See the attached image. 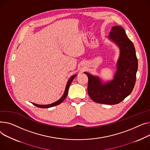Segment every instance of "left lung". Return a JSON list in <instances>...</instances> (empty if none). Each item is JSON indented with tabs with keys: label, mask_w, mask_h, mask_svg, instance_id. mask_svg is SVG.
Returning <instances> with one entry per match:
<instances>
[{
	"label": "left lung",
	"mask_w": 150,
	"mask_h": 150,
	"mask_svg": "<svg viewBox=\"0 0 150 150\" xmlns=\"http://www.w3.org/2000/svg\"><path fill=\"white\" fill-rule=\"evenodd\" d=\"M119 49L113 79L103 82L99 77L84 72L88 78V93L95 102L106 105L120 103L133 91L136 82L138 62L134 46L120 26H114L108 36Z\"/></svg>",
	"instance_id": "left-lung-1"
}]
</instances>
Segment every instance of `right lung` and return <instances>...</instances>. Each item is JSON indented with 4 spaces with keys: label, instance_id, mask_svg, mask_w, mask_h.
Segmentation results:
<instances>
[{
    "label": "right lung",
    "instance_id": "add662e5",
    "mask_svg": "<svg viewBox=\"0 0 150 150\" xmlns=\"http://www.w3.org/2000/svg\"><path fill=\"white\" fill-rule=\"evenodd\" d=\"M77 76V74H74V75H73L71 77L69 78V79L68 80L67 83V85H66V87H65V91H64V93L63 94V96L61 97V98L60 99H59L57 101L54 102V103H52L51 104H48V105H39V104H36V103H32L34 105H35V106H36L39 108H50V107H54V106H56V105H59L60 103H61L65 99V98H67V94H68V89H69V87L70 86V85H71L73 80L74 79V78Z\"/></svg>",
    "mask_w": 150,
    "mask_h": 150
}]
</instances>
